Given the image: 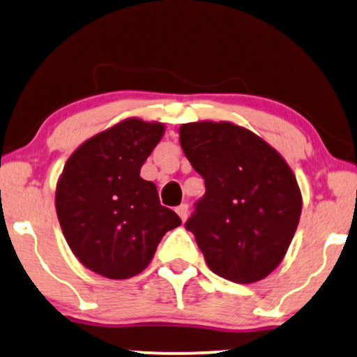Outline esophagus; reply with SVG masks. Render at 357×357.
Wrapping results in <instances>:
<instances>
[{"label": "esophagus", "instance_id": "esophagus-1", "mask_svg": "<svg viewBox=\"0 0 357 357\" xmlns=\"http://www.w3.org/2000/svg\"><path fill=\"white\" fill-rule=\"evenodd\" d=\"M176 212H178V215L181 218V220H186L188 215H189V206L188 204H181L176 207Z\"/></svg>", "mask_w": 357, "mask_h": 357}]
</instances>
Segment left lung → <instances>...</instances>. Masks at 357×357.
I'll use <instances>...</instances> for the list:
<instances>
[{
  "label": "left lung",
  "instance_id": "8db88e82",
  "mask_svg": "<svg viewBox=\"0 0 357 357\" xmlns=\"http://www.w3.org/2000/svg\"><path fill=\"white\" fill-rule=\"evenodd\" d=\"M184 155L206 192L184 224L206 264L234 283L265 278L287 254L301 214L295 174L255 133L234 123H186Z\"/></svg>",
  "mask_w": 357,
  "mask_h": 357
}]
</instances>
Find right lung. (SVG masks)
Masks as SVG:
<instances>
[{
	"instance_id": "right-lung-1",
	"label": "right lung",
	"mask_w": 357,
	"mask_h": 357,
	"mask_svg": "<svg viewBox=\"0 0 357 357\" xmlns=\"http://www.w3.org/2000/svg\"><path fill=\"white\" fill-rule=\"evenodd\" d=\"M165 126L130 119L74 151L56 191V211L74 255L107 278L143 272L168 231L181 224L139 176Z\"/></svg>"
}]
</instances>
